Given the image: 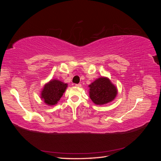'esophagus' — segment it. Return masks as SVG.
I'll return each instance as SVG.
<instances>
[{"instance_id": "esophagus-1", "label": "esophagus", "mask_w": 161, "mask_h": 161, "mask_svg": "<svg viewBox=\"0 0 161 161\" xmlns=\"http://www.w3.org/2000/svg\"><path fill=\"white\" fill-rule=\"evenodd\" d=\"M75 86H76V87H81V84H76L75 85Z\"/></svg>"}]
</instances>
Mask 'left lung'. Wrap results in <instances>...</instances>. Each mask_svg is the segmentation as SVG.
<instances>
[{
    "label": "left lung",
    "mask_w": 161,
    "mask_h": 161,
    "mask_svg": "<svg viewBox=\"0 0 161 161\" xmlns=\"http://www.w3.org/2000/svg\"><path fill=\"white\" fill-rule=\"evenodd\" d=\"M89 97L96 105H104L113 101L118 94L116 86L107 77H100L89 85Z\"/></svg>",
    "instance_id": "8db88e82"
}]
</instances>
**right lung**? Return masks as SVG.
Returning <instances> with one entry per match:
<instances>
[{"instance_id": "add662e5", "label": "right lung", "mask_w": 161, "mask_h": 161, "mask_svg": "<svg viewBox=\"0 0 161 161\" xmlns=\"http://www.w3.org/2000/svg\"><path fill=\"white\" fill-rule=\"evenodd\" d=\"M68 85L56 79H52L46 83L42 91L41 98L48 105L58 103L65 92Z\"/></svg>"}]
</instances>
